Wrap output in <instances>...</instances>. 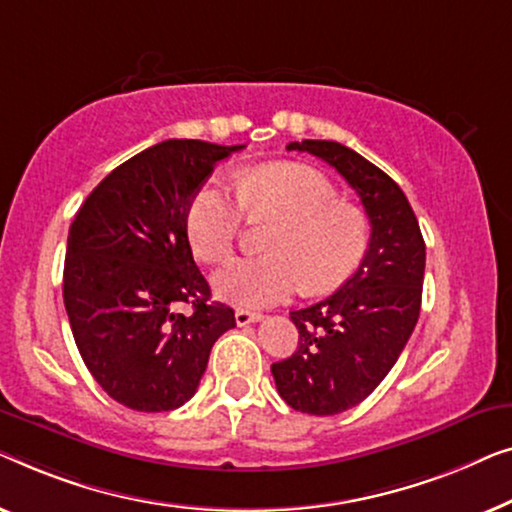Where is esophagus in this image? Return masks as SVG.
Returning <instances> with one entry per match:
<instances>
[{
    "label": "esophagus",
    "mask_w": 512,
    "mask_h": 512,
    "mask_svg": "<svg viewBox=\"0 0 512 512\" xmlns=\"http://www.w3.org/2000/svg\"><path fill=\"white\" fill-rule=\"evenodd\" d=\"M234 318H236V325L246 327V325H250V322H257L259 318H262V315L255 313V311H248V308H236Z\"/></svg>",
    "instance_id": "obj_1"
}]
</instances>
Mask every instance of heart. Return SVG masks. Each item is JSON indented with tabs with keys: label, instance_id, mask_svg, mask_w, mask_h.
Wrapping results in <instances>:
<instances>
[{
	"label": "heart",
	"instance_id": "b5f03b06",
	"mask_svg": "<svg viewBox=\"0 0 512 512\" xmlns=\"http://www.w3.org/2000/svg\"><path fill=\"white\" fill-rule=\"evenodd\" d=\"M246 213L280 220L266 243L271 257L236 259L215 273V292L239 306H269L304 287L325 294L359 269L369 250L371 227L355 206L318 171L280 164L243 178L239 192L208 181L194 194L185 215L190 246L201 262L222 264L239 246Z\"/></svg>",
	"mask_w": 512,
	"mask_h": 512
}]
</instances>
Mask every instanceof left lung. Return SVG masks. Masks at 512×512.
Returning <instances> with one entry per match:
<instances>
[{
    "instance_id": "left-lung-1",
    "label": "left lung",
    "mask_w": 512,
    "mask_h": 512,
    "mask_svg": "<svg viewBox=\"0 0 512 512\" xmlns=\"http://www.w3.org/2000/svg\"><path fill=\"white\" fill-rule=\"evenodd\" d=\"M334 167L359 194L371 222L369 250L341 290L292 311L299 345L271 364L287 406L336 415L376 390L420 318L424 239L406 194L376 164L336 141L290 143Z\"/></svg>"
}]
</instances>
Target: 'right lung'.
Segmentation results:
<instances>
[{
  "label": "right lung",
  "instance_id": "right-lung-1",
  "mask_svg": "<svg viewBox=\"0 0 512 512\" xmlns=\"http://www.w3.org/2000/svg\"><path fill=\"white\" fill-rule=\"evenodd\" d=\"M243 146L169 139L120 164L69 227L64 308L85 366L122 406L162 413L190 401L213 343L236 327L211 301L185 215L215 164ZM190 303L193 313L175 311Z\"/></svg>",
  "mask_w": 512,
  "mask_h": 512
}]
</instances>
